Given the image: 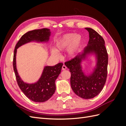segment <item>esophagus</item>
Here are the masks:
<instances>
[{"label":"esophagus","instance_id":"esophagus-1","mask_svg":"<svg viewBox=\"0 0 126 126\" xmlns=\"http://www.w3.org/2000/svg\"><path fill=\"white\" fill-rule=\"evenodd\" d=\"M66 69H67V67L65 65H64V64H63V67H62V70H66Z\"/></svg>","mask_w":126,"mask_h":126}]
</instances>
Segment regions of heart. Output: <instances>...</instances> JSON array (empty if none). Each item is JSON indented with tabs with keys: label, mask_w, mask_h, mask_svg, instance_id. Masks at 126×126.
<instances>
[{
	"label": "heart",
	"mask_w": 126,
	"mask_h": 126,
	"mask_svg": "<svg viewBox=\"0 0 126 126\" xmlns=\"http://www.w3.org/2000/svg\"><path fill=\"white\" fill-rule=\"evenodd\" d=\"M83 38L80 34L68 33L56 40L55 49H52L51 55L57 58L60 57L59 51L67 50V55L70 58H74L78 54L83 44Z\"/></svg>",
	"instance_id": "obj_1"
}]
</instances>
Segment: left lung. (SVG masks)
<instances>
[{"instance_id":"1","label":"left lung","mask_w":126,"mask_h":126,"mask_svg":"<svg viewBox=\"0 0 126 126\" xmlns=\"http://www.w3.org/2000/svg\"><path fill=\"white\" fill-rule=\"evenodd\" d=\"M89 32L88 44L83 51L64 63L71 72L70 85L74 92L86 99L93 98L99 94L106 81L108 56L103 38L94 29L85 28ZM94 53L97 57L96 68L89 76L83 73L80 63L87 54Z\"/></svg>"}]
</instances>
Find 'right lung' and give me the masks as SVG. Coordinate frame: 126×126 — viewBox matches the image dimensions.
Listing matches in <instances>:
<instances>
[{
    "label": "right lung",
    "instance_id": "1",
    "mask_svg": "<svg viewBox=\"0 0 126 126\" xmlns=\"http://www.w3.org/2000/svg\"><path fill=\"white\" fill-rule=\"evenodd\" d=\"M50 35V29L47 28L28 32L22 36L14 50L13 67L17 83L26 97L35 102L46 101L54 94L56 90L55 80L60 73L63 63H58L54 66H46L39 80L35 83L28 84L22 81L18 74L16 63L17 49L30 41H48Z\"/></svg>",
    "mask_w": 126,
    "mask_h": 126
}]
</instances>
